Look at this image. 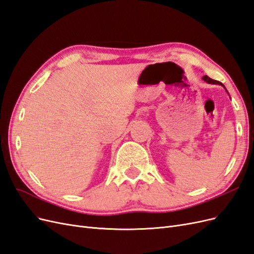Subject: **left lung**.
I'll return each mask as SVG.
<instances>
[{
  "mask_svg": "<svg viewBox=\"0 0 254 254\" xmlns=\"http://www.w3.org/2000/svg\"><path fill=\"white\" fill-rule=\"evenodd\" d=\"M202 79L205 81V82H207V83H213V84H220V86H222V87H224L225 88V86H224V84H222L221 82H219V81H217V80H214V79H211L210 77H209V76H203V77H202ZM226 89V88H225ZM228 92V91H227Z\"/></svg>",
  "mask_w": 254,
  "mask_h": 254,
  "instance_id": "8db88e82",
  "label": "left lung"
}]
</instances>
